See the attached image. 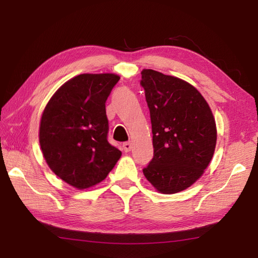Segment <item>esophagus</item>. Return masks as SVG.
<instances>
[{
    "instance_id": "esophagus-1",
    "label": "esophagus",
    "mask_w": 258,
    "mask_h": 258,
    "mask_svg": "<svg viewBox=\"0 0 258 258\" xmlns=\"http://www.w3.org/2000/svg\"><path fill=\"white\" fill-rule=\"evenodd\" d=\"M123 150L125 152H130L131 150H132V143L131 142H125L123 144Z\"/></svg>"
}]
</instances>
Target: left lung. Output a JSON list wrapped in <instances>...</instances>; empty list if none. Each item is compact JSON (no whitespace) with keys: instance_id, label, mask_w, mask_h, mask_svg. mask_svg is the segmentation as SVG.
<instances>
[{"instance_id":"obj_1","label":"left lung","mask_w":258,"mask_h":258,"mask_svg":"<svg viewBox=\"0 0 258 258\" xmlns=\"http://www.w3.org/2000/svg\"><path fill=\"white\" fill-rule=\"evenodd\" d=\"M141 74L153 134V158L143 174L159 193L175 194L193 185L212 160L215 119L190 83L154 70Z\"/></svg>"}]
</instances>
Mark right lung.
Segmentation results:
<instances>
[{"label": "right lung", "mask_w": 258, "mask_h": 258, "mask_svg": "<svg viewBox=\"0 0 258 258\" xmlns=\"http://www.w3.org/2000/svg\"><path fill=\"white\" fill-rule=\"evenodd\" d=\"M119 77L84 73L65 82L40 118L41 152L54 174L78 189L99 184L121 152L107 141L106 100Z\"/></svg>", "instance_id": "1"}]
</instances>
